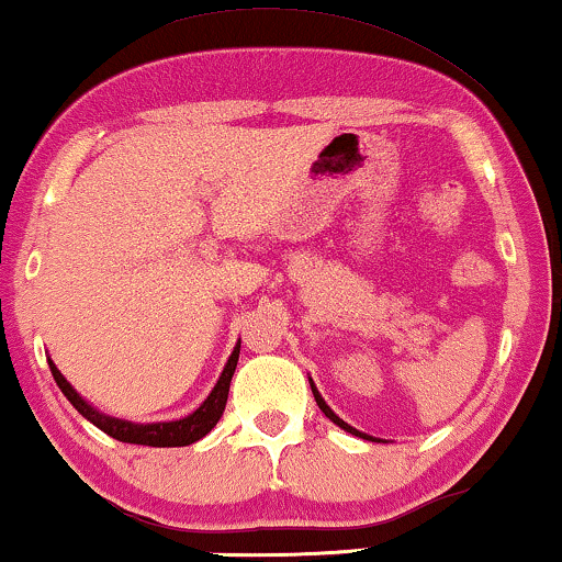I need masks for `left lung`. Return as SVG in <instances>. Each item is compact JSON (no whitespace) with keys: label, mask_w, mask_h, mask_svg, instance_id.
Segmentation results:
<instances>
[{"label":"left lung","mask_w":562,"mask_h":562,"mask_svg":"<svg viewBox=\"0 0 562 562\" xmlns=\"http://www.w3.org/2000/svg\"><path fill=\"white\" fill-rule=\"evenodd\" d=\"M311 390H313V397H315V402H318V407L323 409V415H326L328 417V420H334L336 425H338V428H344L346 432H351V436H359V438H367V436H363V432H359L357 428H351V425L349 423H344L341 420V417H338L336 413H334V409H330L328 405H326V402H323V397H321V394H318V390H315V384H313V379H311ZM371 440V438H369Z\"/></svg>","instance_id":"8db88e82"}]
</instances>
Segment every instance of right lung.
I'll return each instance as SVG.
<instances>
[{
	"label": "right lung",
	"mask_w": 562,
	"mask_h": 562,
	"mask_svg": "<svg viewBox=\"0 0 562 562\" xmlns=\"http://www.w3.org/2000/svg\"><path fill=\"white\" fill-rule=\"evenodd\" d=\"M239 349L241 346L236 344V349L232 357H228V363L221 371L216 386H213V392L209 394V400L203 402V405L195 409L193 415L183 417V420H172V423H153V425H134V423H126V420H116V417H106L93 409L89 402H83L78 397L74 386L66 382V376L60 374L58 367L47 359L50 363V371H53V379L58 382L60 392L66 394L70 405H74L78 413H81L86 420H91L97 425L99 430H104L106 436H112L122 442H134V446H153V448H180V446H191V442L201 440L203 436H209L213 425L218 423V417L224 415V407H226V397H228V384H232V376H234V369H236V361H239Z\"/></svg>",
	"instance_id": "1"
}]
</instances>
